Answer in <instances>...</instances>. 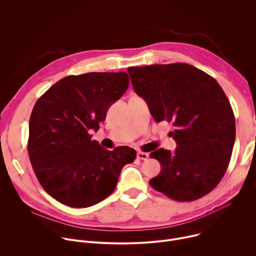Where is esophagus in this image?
<instances>
[{"label": "esophagus", "mask_w": 256, "mask_h": 256, "mask_svg": "<svg viewBox=\"0 0 256 256\" xmlns=\"http://www.w3.org/2000/svg\"><path fill=\"white\" fill-rule=\"evenodd\" d=\"M136 157L140 160H147L149 158V154L148 153H144V152H138Z\"/></svg>", "instance_id": "esophagus-1"}]
</instances>
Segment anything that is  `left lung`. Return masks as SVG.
<instances>
[{"label":"left lung","mask_w":256,"mask_h":256,"mask_svg":"<svg viewBox=\"0 0 256 256\" xmlns=\"http://www.w3.org/2000/svg\"><path fill=\"white\" fill-rule=\"evenodd\" d=\"M134 92L148 103L157 122H171L172 153L150 154L162 167L150 180L156 190L177 202H192L210 192L228 168L235 142V118L218 83L184 62L130 66Z\"/></svg>","instance_id":"left-lung-1"}]
</instances>
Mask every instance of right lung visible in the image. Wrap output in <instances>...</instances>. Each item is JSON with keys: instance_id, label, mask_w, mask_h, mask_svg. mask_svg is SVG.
Returning <instances> with one entry per match:
<instances>
[{"instance_id": "obj_1", "label": "right lung", "mask_w": 256, "mask_h": 256, "mask_svg": "<svg viewBox=\"0 0 256 256\" xmlns=\"http://www.w3.org/2000/svg\"><path fill=\"white\" fill-rule=\"evenodd\" d=\"M126 72L68 76L36 101L29 120L28 154L44 190L58 202L88 208L112 194L136 152L92 140L108 108L126 91Z\"/></svg>"}]
</instances>
